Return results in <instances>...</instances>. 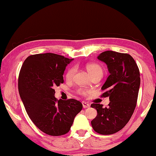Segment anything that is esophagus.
Returning a JSON list of instances; mask_svg holds the SVG:
<instances>
[{
	"label": "esophagus",
	"instance_id": "34e87169",
	"mask_svg": "<svg viewBox=\"0 0 156 156\" xmlns=\"http://www.w3.org/2000/svg\"><path fill=\"white\" fill-rule=\"evenodd\" d=\"M82 104H83V108H89V107H90V105H89L88 102H84V101L82 102Z\"/></svg>",
	"mask_w": 156,
	"mask_h": 156
}]
</instances>
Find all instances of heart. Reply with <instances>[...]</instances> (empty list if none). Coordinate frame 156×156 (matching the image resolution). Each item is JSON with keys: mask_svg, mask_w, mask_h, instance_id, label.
<instances>
[{"mask_svg": "<svg viewBox=\"0 0 156 156\" xmlns=\"http://www.w3.org/2000/svg\"><path fill=\"white\" fill-rule=\"evenodd\" d=\"M86 68L89 73V74L91 76V77L98 74V73H102V69L99 65L96 64V63H88V64L86 65ZM75 72L76 68L74 67L69 69L67 73H66V78H67V80H71L73 78ZM77 91L79 94L83 95V96H84V95L88 93L87 91L84 90V89H78Z\"/></svg>", "mask_w": 156, "mask_h": 156, "instance_id": "1", "label": "heart"}]
</instances>
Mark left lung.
Wrapping results in <instances>:
<instances>
[{
  "label": "left lung",
  "instance_id": "obj_1",
  "mask_svg": "<svg viewBox=\"0 0 156 156\" xmlns=\"http://www.w3.org/2000/svg\"><path fill=\"white\" fill-rule=\"evenodd\" d=\"M98 59L106 63L109 76L101 89L102 97H109L108 107L93 103L98 114L91 121L94 130L102 135H110L121 130L130 120L136 107L140 77L138 65L128 54L106 51Z\"/></svg>",
  "mask_w": 156,
  "mask_h": 156
}]
</instances>
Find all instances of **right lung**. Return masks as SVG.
<instances>
[{"instance_id": "add662e5", "label": "right lung", "mask_w": 156, "mask_h": 156, "mask_svg": "<svg viewBox=\"0 0 156 156\" xmlns=\"http://www.w3.org/2000/svg\"><path fill=\"white\" fill-rule=\"evenodd\" d=\"M69 59L52 53L31 55L18 76V91L29 117L47 135H65L70 130L83 105L75 99L57 100L54 87L63 83Z\"/></svg>"}]
</instances>
